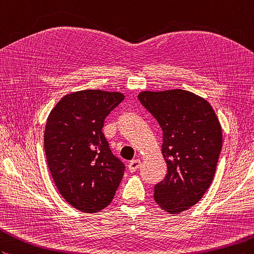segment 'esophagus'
<instances>
[{"instance_id": "obj_1", "label": "esophagus", "mask_w": 254, "mask_h": 254, "mask_svg": "<svg viewBox=\"0 0 254 254\" xmlns=\"http://www.w3.org/2000/svg\"><path fill=\"white\" fill-rule=\"evenodd\" d=\"M139 167H140L139 159H134V160H132L128 163V170L131 171V172H135V171H136Z\"/></svg>"}]
</instances>
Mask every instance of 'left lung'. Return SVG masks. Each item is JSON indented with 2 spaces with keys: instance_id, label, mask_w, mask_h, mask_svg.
Listing matches in <instances>:
<instances>
[{
  "instance_id": "1",
  "label": "left lung",
  "mask_w": 254,
  "mask_h": 254,
  "mask_svg": "<svg viewBox=\"0 0 254 254\" xmlns=\"http://www.w3.org/2000/svg\"><path fill=\"white\" fill-rule=\"evenodd\" d=\"M141 105L163 131L166 179L155 186L154 198L170 214L191 208L213 181L222 149V127L212 106L185 90L138 94Z\"/></svg>"
}]
</instances>
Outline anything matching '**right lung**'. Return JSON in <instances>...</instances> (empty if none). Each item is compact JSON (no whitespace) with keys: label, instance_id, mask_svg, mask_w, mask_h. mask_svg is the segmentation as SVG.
<instances>
[{"label":"right lung","instance_id":"obj_1","mask_svg":"<svg viewBox=\"0 0 254 254\" xmlns=\"http://www.w3.org/2000/svg\"><path fill=\"white\" fill-rule=\"evenodd\" d=\"M123 98L120 92H73L46 120L44 150L52 178L64 199L85 213L108 207L125 173L102 131L105 118Z\"/></svg>","mask_w":254,"mask_h":254}]
</instances>
